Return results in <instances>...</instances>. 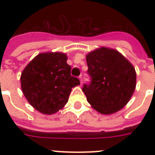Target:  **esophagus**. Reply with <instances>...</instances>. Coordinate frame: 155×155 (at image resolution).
<instances>
[{
    "label": "esophagus",
    "mask_w": 155,
    "mask_h": 155,
    "mask_svg": "<svg viewBox=\"0 0 155 155\" xmlns=\"http://www.w3.org/2000/svg\"><path fill=\"white\" fill-rule=\"evenodd\" d=\"M79 80H80L81 84H82V77H81V76L79 77Z\"/></svg>",
    "instance_id": "esophagus-1"
}]
</instances>
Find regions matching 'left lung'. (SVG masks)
Instances as JSON below:
<instances>
[{
	"label": "left lung",
	"mask_w": 155,
	"mask_h": 155,
	"mask_svg": "<svg viewBox=\"0 0 155 155\" xmlns=\"http://www.w3.org/2000/svg\"><path fill=\"white\" fill-rule=\"evenodd\" d=\"M89 84L82 91L88 103L102 114H113L125 106L136 87L134 66L120 52L101 47L86 56Z\"/></svg>",
	"instance_id": "8db88e82"
}]
</instances>
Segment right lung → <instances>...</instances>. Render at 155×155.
<instances>
[{"label":"right lung","instance_id":"add662e5","mask_svg":"<svg viewBox=\"0 0 155 155\" xmlns=\"http://www.w3.org/2000/svg\"><path fill=\"white\" fill-rule=\"evenodd\" d=\"M63 53H42L23 70L21 87L30 105L41 113H57L68 102L72 87L80 84L71 75V67Z\"/></svg>","mask_w":155,"mask_h":155}]
</instances>
